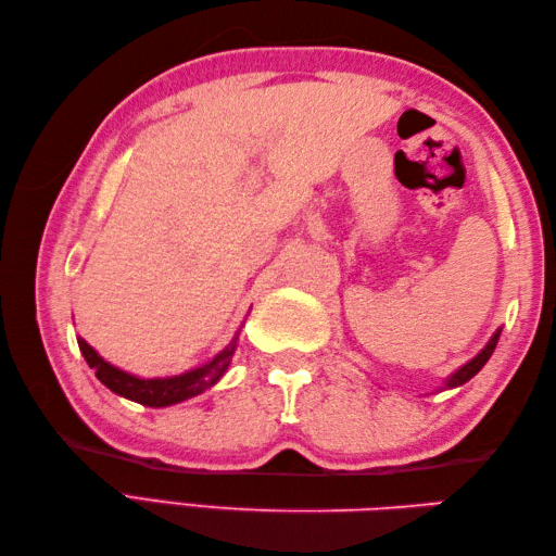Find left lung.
Returning <instances> with one entry per match:
<instances>
[{
  "mask_svg": "<svg viewBox=\"0 0 556 556\" xmlns=\"http://www.w3.org/2000/svg\"><path fill=\"white\" fill-rule=\"evenodd\" d=\"M500 334H502V329H497V332L492 334V339L488 341L485 349H482L476 358H470L466 365H460V368H458L456 372L448 375L442 389H454V387H460V384H466V382L470 380V377L478 375V372L482 370V365H485V363L490 361V356H492V353H494V349H497Z\"/></svg>",
  "mask_w": 556,
  "mask_h": 556,
  "instance_id": "obj_1",
  "label": "left lung"
}]
</instances>
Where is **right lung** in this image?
<instances>
[{"instance_id": "add662e5", "label": "right lung", "mask_w": 556, "mask_h": 556, "mask_svg": "<svg viewBox=\"0 0 556 556\" xmlns=\"http://www.w3.org/2000/svg\"><path fill=\"white\" fill-rule=\"evenodd\" d=\"M236 341H239V334L231 339V344L227 349H222L217 356L207 361L205 365H198L193 370H186L181 375H172V377H138V375L126 372L104 361L100 353L80 337H78V349L83 353V358H86V363L96 370L98 380L108 387L110 392L150 408H164V406L181 404V401L203 394L205 389L217 384L219 377L227 372L229 363L233 358Z\"/></svg>"}]
</instances>
